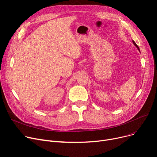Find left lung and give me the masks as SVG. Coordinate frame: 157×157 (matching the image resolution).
<instances>
[{
  "label": "left lung",
  "instance_id": "obj_1",
  "mask_svg": "<svg viewBox=\"0 0 157 157\" xmlns=\"http://www.w3.org/2000/svg\"><path fill=\"white\" fill-rule=\"evenodd\" d=\"M132 42H133V43H134V45H135V46H136V48H137V49H138V50H139V51H140V49H139V47H138V46H137V44H136V43H135V42H134V40H133V41H132Z\"/></svg>",
  "mask_w": 157,
  "mask_h": 157
}]
</instances>
